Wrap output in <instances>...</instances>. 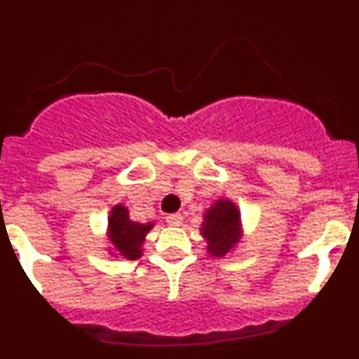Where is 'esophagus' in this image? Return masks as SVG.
Masks as SVG:
<instances>
[{
  "instance_id": "1",
  "label": "esophagus",
  "mask_w": 359,
  "mask_h": 359,
  "mask_svg": "<svg viewBox=\"0 0 359 359\" xmlns=\"http://www.w3.org/2000/svg\"><path fill=\"white\" fill-rule=\"evenodd\" d=\"M167 223H169L170 226H180V224L183 223V215L182 214L167 215Z\"/></svg>"
}]
</instances>
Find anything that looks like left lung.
<instances>
[{
    "instance_id": "1",
    "label": "left lung",
    "mask_w": 359,
    "mask_h": 359,
    "mask_svg": "<svg viewBox=\"0 0 359 359\" xmlns=\"http://www.w3.org/2000/svg\"><path fill=\"white\" fill-rule=\"evenodd\" d=\"M241 215L231 201L221 199L207 212L201 233L208 241V252L223 257L239 243Z\"/></svg>"
}]
</instances>
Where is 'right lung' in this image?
I'll return each mask as SVG.
<instances>
[{"mask_svg": "<svg viewBox=\"0 0 359 359\" xmlns=\"http://www.w3.org/2000/svg\"><path fill=\"white\" fill-rule=\"evenodd\" d=\"M152 228V223L142 224L129 219L128 208L122 205H116L111 210L109 217V239L113 243V248L122 257L135 261L136 257L142 255V243L147 231Z\"/></svg>", "mask_w": 359, "mask_h": 359, "instance_id": "1", "label": "right lung"}]
</instances>
